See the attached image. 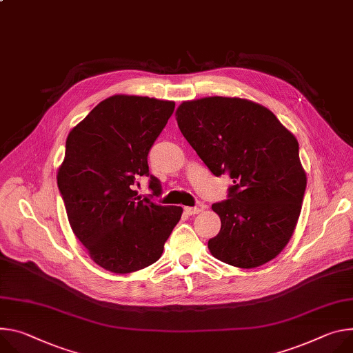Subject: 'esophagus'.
<instances>
[{"mask_svg": "<svg viewBox=\"0 0 353 353\" xmlns=\"http://www.w3.org/2000/svg\"><path fill=\"white\" fill-rule=\"evenodd\" d=\"M184 211H185V214H188V215H194V214L201 212L203 208H200V207H184Z\"/></svg>", "mask_w": 353, "mask_h": 353, "instance_id": "esophagus-1", "label": "esophagus"}]
</instances>
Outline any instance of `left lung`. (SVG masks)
Listing matches in <instances>:
<instances>
[{"instance_id":"8db88e82","label":"left lung","mask_w":353,"mask_h":353,"mask_svg":"<svg viewBox=\"0 0 353 353\" xmlns=\"http://www.w3.org/2000/svg\"><path fill=\"white\" fill-rule=\"evenodd\" d=\"M177 125L214 176L228 173V199L212 204L221 231L212 256L231 266L258 268L290 241L307 177L299 142L268 108L228 97L184 101Z\"/></svg>"}]
</instances>
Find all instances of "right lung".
<instances>
[{
  "label": "right lung",
  "instance_id": "1",
  "mask_svg": "<svg viewBox=\"0 0 353 353\" xmlns=\"http://www.w3.org/2000/svg\"><path fill=\"white\" fill-rule=\"evenodd\" d=\"M174 111L173 101L112 95L70 131L57 185L70 227L90 258L112 273L154 263L183 208L152 201L162 194L148 154ZM151 177L152 195L137 196V177Z\"/></svg>",
  "mask_w": 353,
  "mask_h": 353
}]
</instances>
